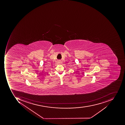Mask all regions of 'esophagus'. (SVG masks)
<instances>
[{
	"instance_id": "1",
	"label": "esophagus",
	"mask_w": 125,
	"mask_h": 125,
	"mask_svg": "<svg viewBox=\"0 0 125 125\" xmlns=\"http://www.w3.org/2000/svg\"><path fill=\"white\" fill-rule=\"evenodd\" d=\"M60 62H58V63H60Z\"/></svg>"
}]
</instances>
